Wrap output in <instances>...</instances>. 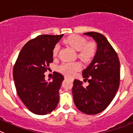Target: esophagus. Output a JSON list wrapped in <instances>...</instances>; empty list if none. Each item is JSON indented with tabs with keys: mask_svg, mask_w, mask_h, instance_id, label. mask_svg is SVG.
<instances>
[{
	"mask_svg": "<svg viewBox=\"0 0 133 133\" xmlns=\"http://www.w3.org/2000/svg\"><path fill=\"white\" fill-rule=\"evenodd\" d=\"M65 79H71V80H73L72 78L69 77H68V76H65Z\"/></svg>",
	"mask_w": 133,
	"mask_h": 133,
	"instance_id": "obj_1",
	"label": "esophagus"
}]
</instances>
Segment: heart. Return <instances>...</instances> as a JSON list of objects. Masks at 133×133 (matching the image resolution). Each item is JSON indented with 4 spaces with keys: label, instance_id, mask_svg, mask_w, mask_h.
I'll return each instance as SVG.
<instances>
[{
    "label": "heart",
    "instance_id": "heart-1",
    "mask_svg": "<svg viewBox=\"0 0 133 133\" xmlns=\"http://www.w3.org/2000/svg\"><path fill=\"white\" fill-rule=\"evenodd\" d=\"M64 43L70 46L77 51V57L83 62L87 63L92 60L98 52L97 44L95 41H87V38L78 35H72L64 39ZM59 45L56 44L52 49V56H58ZM81 68V65L78 62H64L58 67V70L62 74L73 75Z\"/></svg>",
    "mask_w": 133,
    "mask_h": 133
}]
</instances>
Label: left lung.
I'll list each match as a JSON object with an SVG mask.
<instances>
[{
	"instance_id": "obj_1",
	"label": "left lung",
	"mask_w": 133,
	"mask_h": 133,
	"mask_svg": "<svg viewBox=\"0 0 133 133\" xmlns=\"http://www.w3.org/2000/svg\"><path fill=\"white\" fill-rule=\"evenodd\" d=\"M97 43L98 52L89 66L83 71L85 87L75 79L72 88L74 103L82 112L95 115L107 108L115 97L120 83L119 59L112 46L103 35L88 32Z\"/></svg>"
}]
</instances>
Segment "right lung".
Masks as SVG:
<instances>
[{
    "mask_svg": "<svg viewBox=\"0 0 133 133\" xmlns=\"http://www.w3.org/2000/svg\"><path fill=\"white\" fill-rule=\"evenodd\" d=\"M64 35H40L27 42L13 68L16 92L25 107L37 115H46L59 102V90L64 77L54 72L52 81H46L44 73L52 62V49Z\"/></svg>",
    "mask_w": 133,
    "mask_h": 133,
    "instance_id": "right-lung-1",
    "label": "right lung"
}]
</instances>
